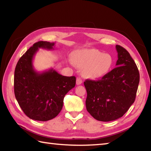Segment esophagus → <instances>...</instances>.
<instances>
[{"label":"esophagus","mask_w":151,"mask_h":151,"mask_svg":"<svg viewBox=\"0 0 151 151\" xmlns=\"http://www.w3.org/2000/svg\"><path fill=\"white\" fill-rule=\"evenodd\" d=\"M82 83V80L81 78H76V84L81 85Z\"/></svg>","instance_id":"34e87169"}]
</instances>
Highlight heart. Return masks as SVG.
<instances>
[{
	"label": "heart",
	"instance_id": "b5f03b06",
	"mask_svg": "<svg viewBox=\"0 0 151 151\" xmlns=\"http://www.w3.org/2000/svg\"><path fill=\"white\" fill-rule=\"evenodd\" d=\"M74 60L83 69L84 75L89 78H99L107 74L113 64L110 54L97 49H85L76 51Z\"/></svg>",
	"mask_w": 151,
	"mask_h": 151
}]
</instances>
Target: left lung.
Instances as JSON below:
<instances>
[{
    "label": "left lung",
    "mask_w": 151,
    "mask_h": 151,
    "mask_svg": "<svg viewBox=\"0 0 151 151\" xmlns=\"http://www.w3.org/2000/svg\"><path fill=\"white\" fill-rule=\"evenodd\" d=\"M118 60L116 67L99 81L86 80V105L95 119L111 121L121 117L135 101L139 73L129 52L115 46Z\"/></svg>",
    "instance_id": "left-lung-1"
}]
</instances>
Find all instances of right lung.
<instances>
[{
  "mask_svg": "<svg viewBox=\"0 0 151 151\" xmlns=\"http://www.w3.org/2000/svg\"><path fill=\"white\" fill-rule=\"evenodd\" d=\"M54 43H35L16 65L14 93L22 110L32 119L47 121L62 110L65 95L75 86V76H65L52 68L42 73L34 69L33 59L39 49H54Z\"/></svg>",
  "mask_w": 151,
  "mask_h": 151,
  "instance_id": "add662e5",
  "label": "right lung"
}]
</instances>
